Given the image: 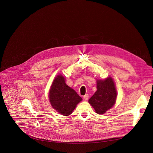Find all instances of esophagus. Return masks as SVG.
Here are the masks:
<instances>
[{
	"instance_id": "1",
	"label": "esophagus",
	"mask_w": 153,
	"mask_h": 153,
	"mask_svg": "<svg viewBox=\"0 0 153 153\" xmlns=\"http://www.w3.org/2000/svg\"><path fill=\"white\" fill-rule=\"evenodd\" d=\"M83 98L85 99V100H87L88 99V94H85V96H83Z\"/></svg>"
}]
</instances>
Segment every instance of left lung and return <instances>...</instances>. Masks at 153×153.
<instances>
[{
  "label": "left lung",
  "instance_id": "8db88e82",
  "mask_svg": "<svg viewBox=\"0 0 153 153\" xmlns=\"http://www.w3.org/2000/svg\"><path fill=\"white\" fill-rule=\"evenodd\" d=\"M97 89L88 102L97 113L102 114L115 104L117 92L114 83L111 77L104 80H97Z\"/></svg>",
  "mask_w": 153,
  "mask_h": 153
}]
</instances>
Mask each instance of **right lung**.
<instances>
[{
    "label": "right lung",
    "mask_w": 153,
    "mask_h": 153,
    "mask_svg": "<svg viewBox=\"0 0 153 153\" xmlns=\"http://www.w3.org/2000/svg\"><path fill=\"white\" fill-rule=\"evenodd\" d=\"M49 100L52 107L58 113L63 116H68L82 99L66 84L64 77L58 75L51 85Z\"/></svg>",
    "instance_id": "obj_1"
}]
</instances>
